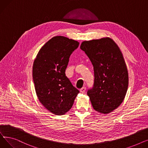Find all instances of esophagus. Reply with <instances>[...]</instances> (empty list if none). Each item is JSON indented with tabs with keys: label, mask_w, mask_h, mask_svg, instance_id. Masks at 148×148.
Returning <instances> with one entry per match:
<instances>
[{
	"label": "esophagus",
	"mask_w": 148,
	"mask_h": 148,
	"mask_svg": "<svg viewBox=\"0 0 148 148\" xmlns=\"http://www.w3.org/2000/svg\"><path fill=\"white\" fill-rule=\"evenodd\" d=\"M86 87H83L82 88H81L80 89V92H81V93H82V94H83V93H84V92H85V90H86Z\"/></svg>",
	"instance_id": "34e87169"
}]
</instances>
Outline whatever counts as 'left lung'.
I'll list each match as a JSON object with an SVG mask.
<instances>
[{
  "mask_svg": "<svg viewBox=\"0 0 148 148\" xmlns=\"http://www.w3.org/2000/svg\"><path fill=\"white\" fill-rule=\"evenodd\" d=\"M80 49L94 66V87L87 92L92 107L99 113H109L123 102L128 89V73L123 54L108 37L83 41Z\"/></svg>",
  "mask_w": 148,
  "mask_h": 148,
  "instance_id": "1",
  "label": "left lung"
}]
</instances>
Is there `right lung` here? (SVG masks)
I'll return each instance as SVG.
<instances>
[{
	"instance_id": "obj_1",
	"label": "right lung",
	"mask_w": 148,
	"mask_h": 148,
	"mask_svg": "<svg viewBox=\"0 0 148 148\" xmlns=\"http://www.w3.org/2000/svg\"><path fill=\"white\" fill-rule=\"evenodd\" d=\"M79 42L56 36L38 51L34 62L32 75L38 98L42 106L56 115L71 109L79 90L65 75L69 58Z\"/></svg>"
}]
</instances>
